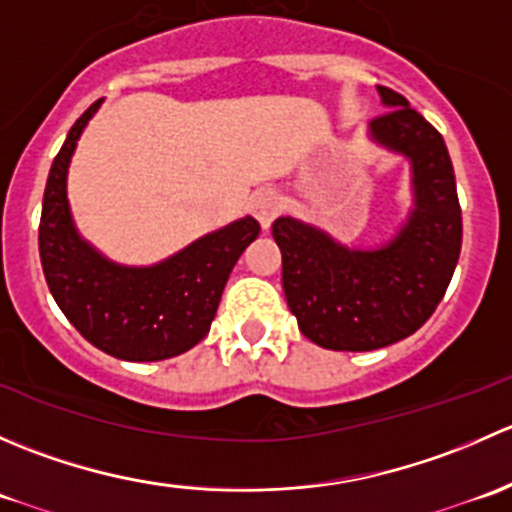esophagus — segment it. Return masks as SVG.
I'll return each instance as SVG.
<instances>
[{"instance_id": "34e87169", "label": "esophagus", "mask_w": 512, "mask_h": 512, "mask_svg": "<svg viewBox=\"0 0 512 512\" xmlns=\"http://www.w3.org/2000/svg\"><path fill=\"white\" fill-rule=\"evenodd\" d=\"M280 195L275 193V190H260V193L255 195V198H252V210H255V218L260 220V225L265 227H270L272 225V220L277 218V215H280Z\"/></svg>"}]
</instances>
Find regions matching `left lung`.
Wrapping results in <instances>:
<instances>
[{
  "label": "left lung",
  "mask_w": 512,
  "mask_h": 512,
  "mask_svg": "<svg viewBox=\"0 0 512 512\" xmlns=\"http://www.w3.org/2000/svg\"><path fill=\"white\" fill-rule=\"evenodd\" d=\"M386 111L371 136L414 163L416 208L381 250H349L324 232L277 218L282 287L299 332L334 352H371L411 337L436 312L458 255L463 220L443 136L394 89L379 86Z\"/></svg>",
  "instance_id": "1"
}]
</instances>
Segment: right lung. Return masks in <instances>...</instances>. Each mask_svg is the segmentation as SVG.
I'll use <instances>...</instances> for the list:
<instances>
[{
    "mask_svg": "<svg viewBox=\"0 0 512 512\" xmlns=\"http://www.w3.org/2000/svg\"><path fill=\"white\" fill-rule=\"evenodd\" d=\"M91 103L51 163L39 223V255L56 304L86 342L126 361L188 352L208 334L232 267L260 235L255 218L200 237L156 267H118L76 235L66 203V168Z\"/></svg>",
    "mask_w": 512,
    "mask_h": 512,
    "instance_id": "right-lung-1",
    "label": "right lung"
}]
</instances>
